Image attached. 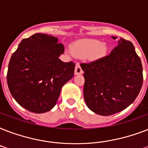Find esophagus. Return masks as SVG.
Wrapping results in <instances>:
<instances>
[{
  "label": "esophagus",
  "mask_w": 148,
  "mask_h": 148,
  "mask_svg": "<svg viewBox=\"0 0 148 148\" xmlns=\"http://www.w3.org/2000/svg\"><path fill=\"white\" fill-rule=\"evenodd\" d=\"M83 73H84V71H83V70H82V68H81V65L79 64H76V67H75V71H74V74H83Z\"/></svg>",
  "instance_id": "esophagus-1"
}]
</instances>
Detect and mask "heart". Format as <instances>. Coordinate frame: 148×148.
Instances as JSON below:
<instances>
[{
	"label": "heart",
	"instance_id": "b5f03b06",
	"mask_svg": "<svg viewBox=\"0 0 148 148\" xmlns=\"http://www.w3.org/2000/svg\"><path fill=\"white\" fill-rule=\"evenodd\" d=\"M72 49L75 55L88 57L90 59H97L104 55L106 45L95 39H84L74 43Z\"/></svg>",
	"mask_w": 148,
	"mask_h": 148
}]
</instances>
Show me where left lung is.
<instances>
[{
	"label": "left lung",
	"instance_id": "left-lung-1",
	"mask_svg": "<svg viewBox=\"0 0 148 148\" xmlns=\"http://www.w3.org/2000/svg\"><path fill=\"white\" fill-rule=\"evenodd\" d=\"M81 67L84 71V101L97 114L108 116L124 110L134 101L142 87L140 58L133 44L122 38L109 54L81 63Z\"/></svg>",
	"mask_w": 148,
	"mask_h": 148
}]
</instances>
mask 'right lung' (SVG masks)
I'll return each instance as SVG.
<instances>
[{"mask_svg": "<svg viewBox=\"0 0 148 148\" xmlns=\"http://www.w3.org/2000/svg\"><path fill=\"white\" fill-rule=\"evenodd\" d=\"M64 52L63 44L53 36L35 34L21 40L10 58L7 74L10 94L21 107L40 114L55 106L75 67L74 62L59 59Z\"/></svg>", "mask_w": 148, "mask_h": 148, "instance_id": "add662e5", "label": "right lung"}]
</instances>
